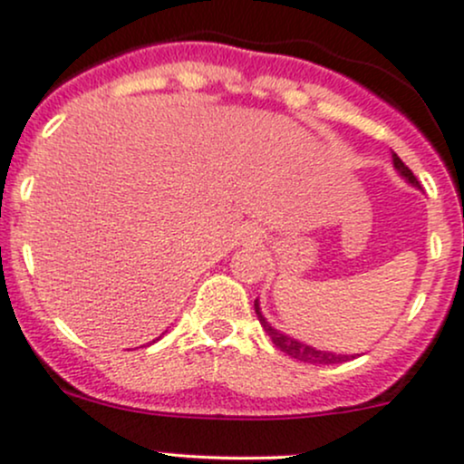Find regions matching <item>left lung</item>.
Instances as JSON below:
<instances>
[{"label": "left lung", "instance_id": "left-lung-1", "mask_svg": "<svg viewBox=\"0 0 464 464\" xmlns=\"http://www.w3.org/2000/svg\"><path fill=\"white\" fill-rule=\"evenodd\" d=\"M392 160H393V167H396L398 173L402 175V178L407 179L411 187L420 188V182L416 179V175L411 173V169H409L407 164H404L396 153H392ZM256 314H257V320H260V324L265 326V331L269 334L271 343L276 344V347L280 351H285L286 355H291L294 360H300V362H309V364H340V362H347V360L353 358V355L334 353V351H320L315 347H309V344L300 343V340H295V338H291V335L277 331L276 326H271L269 322H266L265 315H262L260 302H257V300H256Z\"/></svg>", "mask_w": 464, "mask_h": 464}]
</instances>
